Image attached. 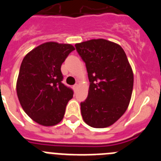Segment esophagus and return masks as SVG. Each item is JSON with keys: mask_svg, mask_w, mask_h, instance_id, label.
<instances>
[{"mask_svg": "<svg viewBox=\"0 0 161 161\" xmlns=\"http://www.w3.org/2000/svg\"><path fill=\"white\" fill-rule=\"evenodd\" d=\"M78 86H79V85H78V84H76V85H74V86H73V89H75V90H76V89L78 88Z\"/></svg>", "mask_w": 161, "mask_h": 161, "instance_id": "34e87169", "label": "esophagus"}]
</instances>
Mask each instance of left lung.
<instances>
[{"mask_svg":"<svg viewBox=\"0 0 161 161\" xmlns=\"http://www.w3.org/2000/svg\"><path fill=\"white\" fill-rule=\"evenodd\" d=\"M86 65L89 84L88 97L80 103L82 118L94 128L111 126L128 107L134 75L124 50L103 38L75 45Z\"/></svg>","mask_w":161,"mask_h":161,"instance_id":"8db88e82","label":"left lung"}]
</instances>
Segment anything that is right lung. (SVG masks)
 <instances>
[{
	"mask_svg": "<svg viewBox=\"0 0 161 161\" xmlns=\"http://www.w3.org/2000/svg\"><path fill=\"white\" fill-rule=\"evenodd\" d=\"M74 50L71 44L44 42L22 60L16 85L18 100L25 114L42 126L60 123L73 97V91L61 82L60 68Z\"/></svg>",
	"mask_w": 161,
	"mask_h": 161,
	"instance_id": "obj_1",
	"label": "right lung"
}]
</instances>
